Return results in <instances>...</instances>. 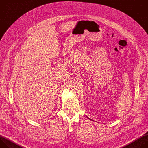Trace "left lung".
<instances>
[{
	"label": "left lung",
	"mask_w": 148,
	"mask_h": 148,
	"mask_svg": "<svg viewBox=\"0 0 148 148\" xmlns=\"http://www.w3.org/2000/svg\"><path fill=\"white\" fill-rule=\"evenodd\" d=\"M90 119V120H91V119Z\"/></svg>",
	"instance_id": "left-lung-1"
}]
</instances>
